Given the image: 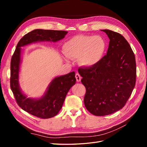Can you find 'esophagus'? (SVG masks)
<instances>
[{"mask_svg":"<svg viewBox=\"0 0 147 147\" xmlns=\"http://www.w3.org/2000/svg\"><path fill=\"white\" fill-rule=\"evenodd\" d=\"M75 78H76V80H77V81L78 82L81 81L82 77H81L80 75L78 74H76V75H75Z\"/></svg>","mask_w":147,"mask_h":147,"instance_id":"obj_1","label":"esophagus"}]
</instances>
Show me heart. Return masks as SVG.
Masks as SVG:
<instances>
[{
	"mask_svg": "<svg viewBox=\"0 0 147 147\" xmlns=\"http://www.w3.org/2000/svg\"><path fill=\"white\" fill-rule=\"evenodd\" d=\"M107 43L99 35H75L67 41L63 46L65 54L64 58L69 60L78 59L79 65L84 68H91L103 59Z\"/></svg>",
	"mask_w": 147,
	"mask_h": 147,
	"instance_id": "obj_1",
	"label": "heart"
}]
</instances>
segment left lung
Instances as JSON below:
<instances>
[{
	"instance_id": "obj_1",
	"label": "left lung",
	"mask_w": 147,
	"mask_h": 147,
	"mask_svg": "<svg viewBox=\"0 0 147 147\" xmlns=\"http://www.w3.org/2000/svg\"><path fill=\"white\" fill-rule=\"evenodd\" d=\"M101 30L110 39L107 55L93 67L78 69L86 90L84 105L96 116L121 109L131 95L136 80L135 56L127 41L119 33Z\"/></svg>"
}]
</instances>
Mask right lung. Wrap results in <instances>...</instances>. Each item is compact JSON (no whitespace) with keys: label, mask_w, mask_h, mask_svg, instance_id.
I'll return each mask as SVG.
<instances>
[{"label":"right lung","mask_w":147,"mask_h":147,"mask_svg":"<svg viewBox=\"0 0 147 147\" xmlns=\"http://www.w3.org/2000/svg\"><path fill=\"white\" fill-rule=\"evenodd\" d=\"M67 31L35 29L26 34L18 43L11 61L10 87L18 104L26 112L38 118L47 119L58 113L70 89L76 83L74 72L56 77L48 84L42 96L28 97L20 84V73L22 63L21 47L40 42H56L63 39Z\"/></svg>","instance_id":"right-lung-1"}]
</instances>
